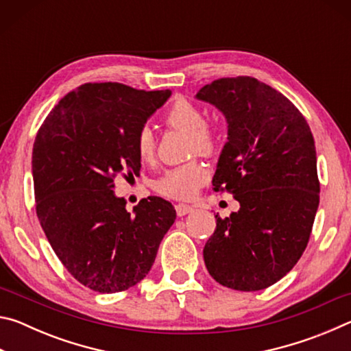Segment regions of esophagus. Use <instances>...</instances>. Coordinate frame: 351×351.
I'll use <instances>...</instances> for the list:
<instances>
[{"label":"esophagus","mask_w":351,"mask_h":351,"mask_svg":"<svg viewBox=\"0 0 351 351\" xmlns=\"http://www.w3.org/2000/svg\"><path fill=\"white\" fill-rule=\"evenodd\" d=\"M175 209H176L178 217H184V215H187V213L192 212L193 207L189 206V204H176Z\"/></svg>","instance_id":"obj_1"}]
</instances>
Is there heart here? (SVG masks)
Listing matches in <instances>:
<instances>
[{"label":"heart","instance_id":"obj_1","mask_svg":"<svg viewBox=\"0 0 351 351\" xmlns=\"http://www.w3.org/2000/svg\"><path fill=\"white\" fill-rule=\"evenodd\" d=\"M162 121L170 128L187 132L189 148L192 153L212 154L219 145V132L217 127L204 122V111L187 99H176L164 111ZM134 152L142 162H152L156 154V138L148 125L139 127L134 134ZM209 171L199 161H190L169 169L156 181V190L165 197L175 199H190L204 186Z\"/></svg>","mask_w":351,"mask_h":351}]
</instances>
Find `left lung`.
Segmentation results:
<instances>
[{"label":"left lung","mask_w":351,"mask_h":351,"mask_svg":"<svg viewBox=\"0 0 351 351\" xmlns=\"http://www.w3.org/2000/svg\"><path fill=\"white\" fill-rule=\"evenodd\" d=\"M228 119V142L212 189L240 210L221 218L204 246L209 274L223 287L260 291L294 268L319 207L316 147L302 112L254 77L213 80L197 94Z\"/></svg>","instance_id":"1"}]
</instances>
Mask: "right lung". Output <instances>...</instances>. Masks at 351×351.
Segmentation results:
<instances>
[{
  "mask_svg": "<svg viewBox=\"0 0 351 351\" xmlns=\"http://www.w3.org/2000/svg\"><path fill=\"white\" fill-rule=\"evenodd\" d=\"M170 94L85 83L52 108L35 138L38 221L69 274L97 293L139 283L175 223L169 201L148 197L130 213L125 199L112 192L117 175L139 173L134 134Z\"/></svg>",
  "mask_w": 351,
  "mask_h": 351,
  "instance_id": "1",
  "label": "right lung"
}]
</instances>
